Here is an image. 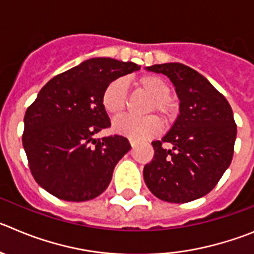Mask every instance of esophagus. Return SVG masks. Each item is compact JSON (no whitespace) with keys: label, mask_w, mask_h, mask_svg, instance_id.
Instances as JSON below:
<instances>
[{"label":"esophagus","mask_w":254,"mask_h":254,"mask_svg":"<svg viewBox=\"0 0 254 254\" xmlns=\"http://www.w3.org/2000/svg\"><path fill=\"white\" fill-rule=\"evenodd\" d=\"M129 143H131L132 147H134V145H136V141H134V139H129Z\"/></svg>","instance_id":"1"}]
</instances>
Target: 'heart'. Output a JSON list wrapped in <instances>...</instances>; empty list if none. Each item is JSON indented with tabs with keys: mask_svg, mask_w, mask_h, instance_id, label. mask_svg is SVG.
<instances>
[{
	"mask_svg": "<svg viewBox=\"0 0 254 254\" xmlns=\"http://www.w3.org/2000/svg\"><path fill=\"white\" fill-rule=\"evenodd\" d=\"M141 92L151 97L147 107V113H157L164 122H167L174 116V106L170 101L169 84L164 79L156 75H143L134 81ZM127 104V85L122 79L112 80L102 93V106L112 117H118L125 112ZM113 128L118 133L128 136L132 139H145L155 136L160 131L157 118L146 117H121L113 122Z\"/></svg>",
	"mask_w": 254,
	"mask_h": 254,
	"instance_id": "obj_1",
	"label": "heart"
}]
</instances>
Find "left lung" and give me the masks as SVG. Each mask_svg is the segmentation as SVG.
<instances>
[{
    "label": "left lung",
    "instance_id": "1",
    "mask_svg": "<svg viewBox=\"0 0 254 254\" xmlns=\"http://www.w3.org/2000/svg\"><path fill=\"white\" fill-rule=\"evenodd\" d=\"M146 69L173 81L180 115L161 141L152 142L155 155L143 169V179L164 201H192L211 191L232 162L237 137L233 111L224 95L190 66L166 63Z\"/></svg>",
    "mask_w": 254,
    "mask_h": 254
}]
</instances>
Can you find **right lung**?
<instances>
[{"instance_id":"right-lung-1","label":"right lung","mask_w":254,"mask_h":254,"mask_svg":"<svg viewBox=\"0 0 254 254\" xmlns=\"http://www.w3.org/2000/svg\"><path fill=\"white\" fill-rule=\"evenodd\" d=\"M139 68L132 62L93 58L41 88L25 113L22 145L43 189L66 201H87L108 188L131 145L118 134L94 138L111 126L102 93L112 80Z\"/></svg>"}]
</instances>
